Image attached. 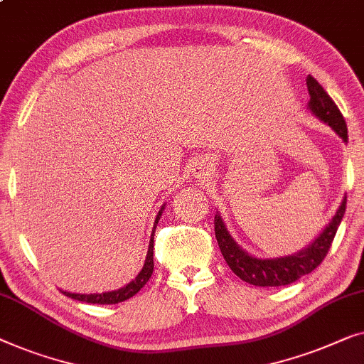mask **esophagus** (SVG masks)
I'll return each instance as SVG.
<instances>
[{
  "mask_svg": "<svg viewBox=\"0 0 364 364\" xmlns=\"http://www.w3.org/2000/svg\"><path fill=\"white\" fill-rule=\"evenodd\" d=\"M196 170H198V173H194V175H198V176H203L204 173H208V166H206V165H203V163H201V165H199V166L196 168Z\"/></svg>",
  "mask_w": 364,
  "mask_h": 364,
  "instance_id": "obj_1",
  "label": "esophagus"
}]
</instances>
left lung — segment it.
<instances>
[{
    "label": "left lung",
    "instance_id": "obj_1",
    "mask_svg": "<svg viewBox=\"0 0 364 364\" xmlns=\"http://www.w3.org/2000/svg\"><path fill=\"white\" fill-rule=\"evenodd\" d=\"M306 87H309L310 94L309 110L316 119L328 125L343 141L348 143L346 122L343 119L340 109L335 105V102L330 99V95L323 90V87L311 75L306 77ZM345 209L346 196H343V201L338 206L335 216L326 224L323 231L316 235L314 242L299 250V252L284 255V257L262 259L249 254L229 234L226 223L223 221L219 211H216V216H214V232H216V239L224 260H226L229 267L240 280L255 287L289 285L300 277H304V275L310 274L311 270H315L321 264V260L328 254L338 226H340L341 219L345 216Z\"/></svg>",
    "mask_w": 364,
    "mask_h": 364
}]
</instances>
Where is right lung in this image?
<instances>
[{"label":"right lung","mask_w":364,"mask_h":364,"mask_svg":"<svg viewBox=\"0 0 364 364\" xmlns=\"http://www.w3.org/2000/svg\"><path fill=\"white\" fill-rule=\"evenodd\" d=\"M165 211V204L160 208L156 218H155V224H153V231H151V237H150V244H148V252L145 257V264L135 279L132 280L130 284H127L125 287H122L119 290H112V291H102V294H73V291L68 290H60L65 296H70V299L79 300V301H85V304H99V305H114V304H120V301L129 300L130 296L138 294L145 284L150 280L151 274H153V237H155V231H156V224L160 221L161 214Z\"/></svg>","instance_id":"add662e5"}]
</instances>
